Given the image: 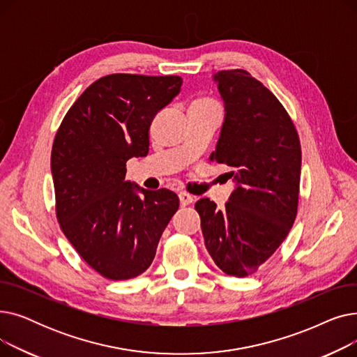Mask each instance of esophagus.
<instances>
[{
  "mask_svg": "<svg viewBox=\"0 0 357 357\" xmlns=\"http://www.w3.org/2000/svg\"><path fill=\"white\" fill-rule=\"evenodd\" d=\"M179 201L182 207H185V205H190L191 202H194V197L190 195L188 192H179Z\"/></svg>",
  "mask_w": 357,
  "mask_h": 357,
  "instance_id": "obj_1",
  "label": "esophagus"
}]
</instances>
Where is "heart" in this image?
Wrapping results in <instances>:
<instances>
[{"instance_id": "b5f03b06", "label": "heart", "mask_w": 357, "mask_h": 357, "mask_svg": "<svg viewBox=\"0 0 357 357\" xmlns=\"http://www.w3.org/2000/svg\"><path fill=\"white\" fill-rule=\"evenodd\" d=\"M210 107H220L218 102L211 97H198L192 101L191 108H210Z\"/></svg>"}]
</instances>
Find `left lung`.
Listing matches in <instances>:
<instances>
[{
  "label": "left lung",
  "instance_id": "8db88e82",
  "mask_svg": "<svg viewBox=\"0 0 357 357\" xmlns=\"http://www.w3.org/2000/svg\"><path fill=\"white\" fill-rule=\"evenodd\" d=\"M226 102L217 149L210 160L227 165L237 188L220 210L201 198L205 248L230 276L255 273L287 238L298 213L301 143L285 107L245 69L220 70Z\"/></svg>",
  "mask_w": 357,
  "mask_h": 357
}]
</instances>
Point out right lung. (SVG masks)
I'll return each instance as SVG.
<instances>
[{
    "mask_svg": "<svg viewBox=\"0 0 357 357\" xmlns=\"http://www.w3.org/2000/svg\"><path fill=\"white\" fill-rule=\"evenodd\" d=\"M178 75L111 73L65 114L52 146L56 218L88 266L111 280L143 273L179 208L166 188L135 192L126 162L149 153L150 124L179 92Z\"/></svg>",
    "mask_w": 357,
    "mask_h": 357,
    "instance_id": "right-lung-1",
    "label": "right lung"
}]
</instances>
